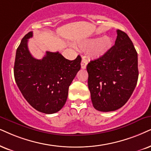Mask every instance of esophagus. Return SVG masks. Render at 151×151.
I'll return each mask as SVG.
<instances>
[{
    "label": "esophagus",
    "instance_id": "obj_1",
    "mask_svg": "<svg viewBox=\"0 0 151 151\" xmlns=\"http://www.w3.org/2000/svg\"><path fill=\"white\" fill-rule=\"evenodd\" d=\"M87 64H88V61H87L86 59H84V58L82 59L81 63V66L82 69H85V68H86Z\"/></svg>",
    "mask_w": 151,
    "mask_h": 151
}]
</instances>
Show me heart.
<instances>
[{"label": "heart", "mask_w": 151, "mask_h": 151, "mask_svg": "<svg viewBox=\"0 0 151 151\" xmlns=\"http://www.w3.org/2000/svg\"><path fill=\"white\" fill-rule=\"evenodd\" d=\"M113 46V40L110 36L104 35L100 38H92L87 40L79 45L83 50H89L93 57H100L110 50Z\"/></svg>", "instance_id": "obj_1"}]
</instances>
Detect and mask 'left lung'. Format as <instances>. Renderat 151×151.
Instances as JSON below:
<instances>
[{
    "mask_svg": "<svg viewBox=\"0 0 151 151\" xmlns=\"http://www.w3.org/2000/svg\"><path fill=\"white\" fill-rule=\"evenodd\" d=\"M88 85L95 109L113 111L127 102L138 80V57L132 42L117 30L115 45L86 67Z\"/></svg>",
    "mask_w": 151,
    "mask_h": 151,
    "instance_id": "left-lung-1",
    "label": "left lung"
}]
</instances>
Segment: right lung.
I'll return each mask as SVG.
<instances>
[{
  "label": "right lung",
  "mask_w": 151,
  "mask_h": 151,
  "mask_svg": "<svg viewBox=\"0 0 151 151\" xmlns=\"http://www.w3.org/2000/svg\"><path fill=\"white\" fill-rule=\"evenodd\" d=\"M29 32L17 49L14 75L23 96L34 109L42 113L58 112L65 104L68 89L81 68V58H64L58 51H47L39 60L32 56L28 48Z\"/></svg>",
  "instance_id": "right-lung-1"
}]
</instances>
